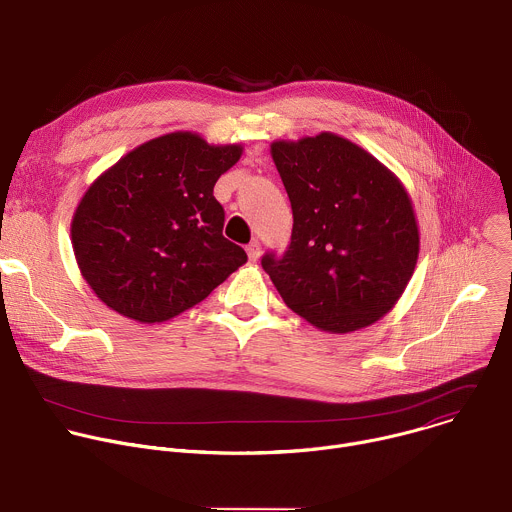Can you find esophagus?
<instances>
[{
  "mask_svg": "<svg viewBox=\"0 0 512 512\" xmlns=\"http://www.w3.org/2000/svg\"><path fill=\"white\" fill-rule=\"evenodd\" d=\"M247 255H249L251 261H257L261 257V243L259 241H251L247 245Z\"/></svg>",
  "mask_w": 512,
  "mask_h": 512,
  "instance_id": "esophagus-1",
  "label": "esophagus"
}]
</instances>
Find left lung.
<instances>
[{
	"label": "left lung",
	"mask_w": 512,
	"mask_h": 512,
	"mask_svg": "<svg viewBox=\"0 0 512 512\" xmlns=\"http://www.w3.org/2000/svg\"><path fill=\"white\" fill-rule=\"evenodd\" d=\"M271 156L294 229L287 251L265 253L261 265L285 306L332 334L375 324L401 298L419 255L407 190L334 133L273 141Z\"/></svg>",
	"instance_id": "8db88e82"
}]
</instances>
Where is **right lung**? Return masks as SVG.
I'll return each instance as SVG.
<instances>
[{"label":"right lung","mask_w":512,"mask_h":512,"mask_svg":"<svg viewBox=\"0 0 512 512\" xmlns=\"http://www.w3.org/2000/svg\"><path fill=\"white\" fill-rule=\"evenodd\" d=\"M243 154L176 131L101 174L72 216V249L97 298L125 318L166 322L208 298L245 261L223 237L216 180Z\"/></svg>","instance_id":"add662e5"}]
</instances>
